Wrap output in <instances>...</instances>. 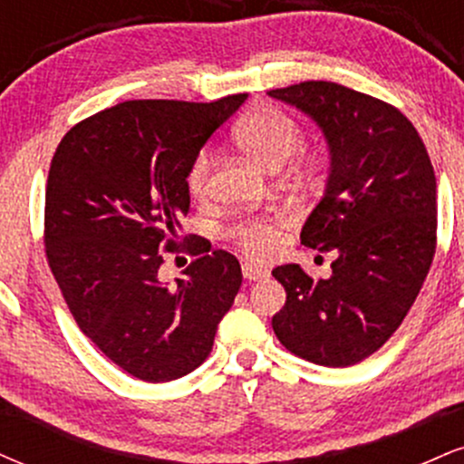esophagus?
Masks as SVG:
<instances>
[{"label":"esophagus","instance_id":"esophagus-1","mask_svg":"<svg viewBox=\"0 0 464 464\" xmlns=\"http://www.w3.org/2000/svg\"><path fill=\"white\" fill-rule=\"evenodd\" d=\"M242 275L246 281H262L268 276V270L262 268V266L253 264V262H246V264H242Z\"/></svg>","mask_w":464,"mask_h":464}]
</instances>
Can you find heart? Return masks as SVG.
Returning <instances> with one entry per match:
<instances>
[{"label": "heart", "instance_id": "heart-1", "mask_svg": "<svg viewBox=\"0 0 464 464\" xmlns=\"http://www.w3.org/2000/svg\"><path fill=\"white\" fill-rule=\"evenodd\" d=\"M233 140L259 165L276 169L299 148L301 126L295 117L284 113L281 109L259 106L237 121L236 129H233ZM314 163L316 161L310 152L296 154L295 161H292V174L299 179H307L312 174ZM211 165H214L211 148H200L189 161L188 172H185V188H188L191 198L202 200L209 191ZM284 225V218L279 216L244 218L228 228V237L250 257L266 259L275 255L276 246H279Z\"/></svg>", "mask_w": 464, "mask_h": 464}]
</instances>
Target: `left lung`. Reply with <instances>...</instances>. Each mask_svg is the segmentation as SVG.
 <instances>
[{
  "instance_id": "obj_1",
  "label": "left lung",
  "mask_w": 464,
  "mask_h": 464,
  "mask_svg": "<svg viewBox=\"0 0 464 464\" xmlns=\"http://www.w3.org/2000/svg\"><path fill=\"white\" fill-rule=\"evenodd\" d=\"M321 126L332 154L327 189L301 244L335 250L329 279L276 266L285 287L273 316L279 343L321 366H351L397 332L436 253V177L412 121L392 104L338 82L268 92Z\"/></svg>"
}]
</instances>
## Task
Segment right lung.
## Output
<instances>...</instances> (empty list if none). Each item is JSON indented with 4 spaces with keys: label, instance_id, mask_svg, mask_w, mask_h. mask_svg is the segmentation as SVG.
<instances>
[{
    "label": "right lung",
    "instance_id": "1",
    "mask_svg": "<svg viewBox=\"0 0 464 464\" xmlns=\"http://www.w3.org/2000/svg\"><path fill=\"white\" fill-rule=\"evenodd\" d=\"M244 100H129L72 126L52 157L47 264L80 332L137 380L198 369L242 285L237 259L180 236V218L189 161ZM180 249L197 259L168 288L158 281L162 253Z\"/></svg>",
    "mask_w": 464,
    "mask_h": 464
}]
</instances>
